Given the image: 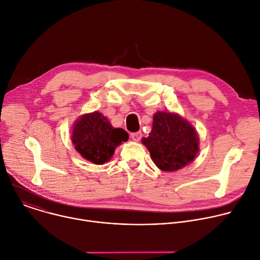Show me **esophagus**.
Here are the masks:
<instances>
[{
	"label": "esophagus",
	"mask_w": 260,
	"mask_h": 260,
	"mask_svg": "<svg viewBox=\"0 0 260 260\" xmlns=\"http://www.w3.org/2000/svg\"><path fill=\"white\" fill-rule=\"evenodd\" d=\"M131 138H132L134 141L139 142V141L141 140V138H142V133H141V132L133 133V134H131Z\"/></svg>",
	"instance_id": "1"
}]
</instances>
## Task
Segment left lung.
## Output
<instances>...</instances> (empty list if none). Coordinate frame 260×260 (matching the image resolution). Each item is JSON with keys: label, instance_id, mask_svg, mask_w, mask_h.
<instances>
[{"label": "left lung", "instance_id": "8db88e82", "mask_svg": "<svg viewBox=\"0 0 260 260\" xmlns=\"http://www.w3.org/2000/svg\"><path fill=\"white\" fill-rule=\"evenodd\" d=\"M142 142L157 168L166 172L182 169L194 159L199 151L194 127L170 112H157L154 115L151 133Z\"/></svg>", "mask_w": 260, "mask_h": 260}]
</instances>
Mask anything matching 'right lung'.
Masks as SVG:
<instances>
[{"instance_id": "obj_1", "label": "right lung", "mask_w": 260, "mask_h": 260, "mask_svg": "<svg viewBox=\"0 0 260 260\" xmlns=\"http://www.w3.org/2000/svg\"><path fill=\"white\" fill-rule=\"evenodd\" d=\"M128 140L122 128H114L99 112L83 115L74 126L72 141L76 150L87 160L103 165L113 155L115 147Z\"/></svg>"}]
</instances>
